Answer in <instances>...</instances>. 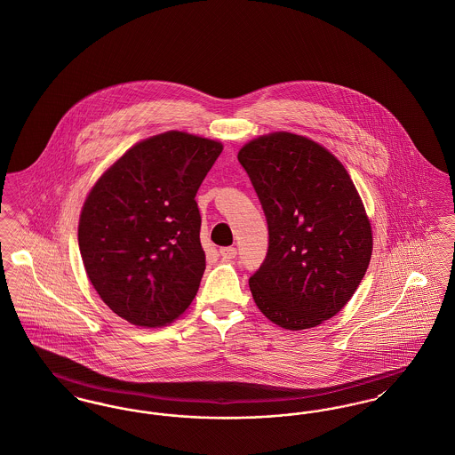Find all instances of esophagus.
Listing matches in <instances>:
<instances>
[{
    "instance_id": "34e87169",
    "label": "esophagus",
    "mask_w": 455,
    "mask_h": 455,
    "mask_svg": "<svg viewBox=\"0 0 455 455\" xmlns=\"http://www.w3.org/2000/svg\"><path fill=\"white\" fill-rule=\"evenodd\" d=\"M220 256L225 260L234 259L237 256V249L235 247H221Z\"/></svg>"
}]
</instances>
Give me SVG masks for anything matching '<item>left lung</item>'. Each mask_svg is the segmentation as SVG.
Returning a JSON list of instances; mask_svg holds the SVG:
<instances>
[{
    "instance_id": "1",
    "label": "left lung",
    "mask_w": 455,
    "mask_h": 455,
    "mask_svg": "<svg viewBox=\"0 0 455 455\" xmlns=\"http://www.w3.org/2000/svg\"><path fill=\"white\" fill-rule=\"evenodd\" d=\"M259 196L269 249L249 278L260 312L288 331L334 317L371 258V225L343 164L314 140L262 134L237 155Z\"/></svg>"
}]
</instances>
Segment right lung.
Wrapping results in <instances>:
<instances>
[{
	"label": "right lung",
	"instance_id": "right-lung-1",
	"mask_svg": "<svg viewBox=\"0 0 455 455\" xmlns=\"http://www.w3.org/2000/svg\"><path fill=\"white\" fill-rule=\"evenodd\" d=\"M223 145L186 131L147 138L92 186L78 221L88 280L108 308L162 327L195 300L206 267L196 193Z\"/></svg>",
	"mask_w": 455,
	"mask_h": 455
}]
</instances>
